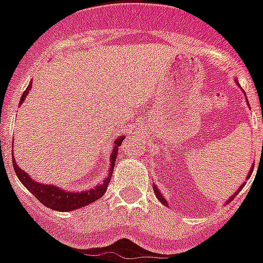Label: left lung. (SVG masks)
<instances>
[{
    "mask_svg": "<svg viewBox=\"0 0 263 263\" xmlns=\"http://www.w3.org/2000/svg\"><path fill=\"white\" fill-rule=\"evenodd\" d=\"M252 170L253 169H251V172H249V176H251V175H252ZM243 186H245V184H243ZM240 189H242V187H240ZM240 189H238L236 190V193H233V195H232L231 197H229V199H228V202H231L232 199H235V196H236V195H238L239 192H240ZM155 193H156V196H157V199H159V200H160V202H162V203H167V202H166V200H164V197L162 196V195H160V192H159V190H157V187H155Z\"/></svg>",
    "mask_w": 263,
    "mask_h": 263,
    "instance_id": "left-lung-1",
    "label": "left lung"
}]
</instances>
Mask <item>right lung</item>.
<instances>
[{
  "label": "right lung",
  "mask_w": 263,
  "mask_h": 263,
  "mask_svg": "<svg viewBox=\"0 0 263 263\" xmlns=\"http://www.w3.org/2000/svg\"><path fill=\"white\" fill-rule=\"evenodd\" d=\"M30 90H31V83L28 84L27 90H25L24 93H23V96H21L20 104L25 100V97H27V94H28ZM123 140H124V137H119V139L116 140V146H114L113 153H111V157H110V160H111V162H110V164H111V167H110V175H108L107 179L104 180V183L96 186L94 189L86 190V192H80V193L79 192H77V193H74V192L71 193V192L61 190L60 187H57V186L41 184L37 183V182H34L31 177L25 173L24 170H21L18 167V164L15 163V159H14V157H12V166H14V170H15V173H17L20 182L24 184L25 187L30 190L32 195L37 197L38 200L44 204V206L50 208L52 211H76V209H80V208H83V206L93 203V202H96L97 199H100V197L106 193L108 182H110V176H111L114 160H116V157H117V150L120 147V144Z\"/></svg>",
  "instance_id": "add662e5"
}]
</instances>
